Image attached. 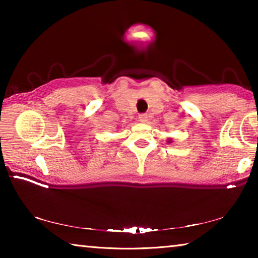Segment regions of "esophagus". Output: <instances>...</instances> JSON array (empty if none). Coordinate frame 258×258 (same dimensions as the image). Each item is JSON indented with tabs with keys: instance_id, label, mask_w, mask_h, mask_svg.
Listing matches in <instances>:
<instances>
[{
	"instance_id": "34e87169",
	"label": "esophagus",
	"mask_w": 258,
	"mask_h": 258,
	"mask_svg": "<svg viewBox=\"0 0 258 258\" xmlns=\"http://www.w3.org/2000/svg\"><path fill=\"white\" fill-rule=\"evenodd\" d=\"M139 120L142 121V123H146V121H148L147 113H141V115H139Z\"/></svg>"
}]
</instances>
